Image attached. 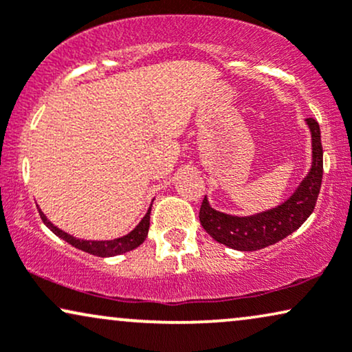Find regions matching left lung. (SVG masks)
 <instances>
[{
  "label": "left lung",
  "mask_w": 352,
  "mask_h": 352,
  "mask_svg": "<svg viewBox=\"0 0 352 352\" xmlns=\"http://www.w3.org/2000/svg\"><path fill=\"white\" fill-rule=\"evenodd\" d=\"M312 135V165L298 189L285 202L265 212L248 217L218 212L205 195L200 207V225L217 243L243 252H254L276 244L291 232L299 230L316 207L323 176V150L320 126L314 118L305 120Z\"/></svg>",
  "instance_id": "left-lung-1"
}]
</instances>
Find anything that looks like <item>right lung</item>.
<instances>
[{"instance_id":"obj_1","label":"right lung","mask_w":352,"mask_h":352,"mask_svg":"<svg viewBox=\"0 0 352 352\" xmlns=\"http://www.w3.org/2000/svg\"><path fill=\"white\" fill-rule=\"evenodd\" d=\"M36 208H38L40 218H42V221L45 223V225H47L48 230L53 231L58 237H61L63 241H66V243L74 245L76 249L84 250V252H89V254H94V255H98V257H115V255H121V254L129 252V250L139 248V245L144 243L145 237H147V234H148L150 212H152V204H150V207L147 210V213H145V217L139 221V225H137L134 230H132L131 232H127V234H124V236L116 237V239H109V241L79 239V237L72 236V234H69V232L59 230L58 226H54L53 223L48 220L47 215H45V213L42 212V208H40L38 205H36Z\"/></svg>"}]
</instances>
